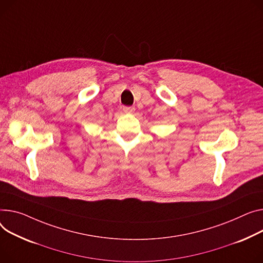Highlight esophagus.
Wrapping results in <instances>:
<instances>
[{
    "label": "esophagus",
    "instance_id": "1",
    "mask_svg": "<svg viewBox=\"0 0 263 263\" xmlns=\"http://www.w3.org/2000/svg\"><path fill=\"white\" fill-rule=\"evenodd\" d=\"M124 112L125 113H133L135 111V108L134 107H124Z\"/></svg>",
    "mask_w": 263,
    "mask_h": 263
}]
</instances>
